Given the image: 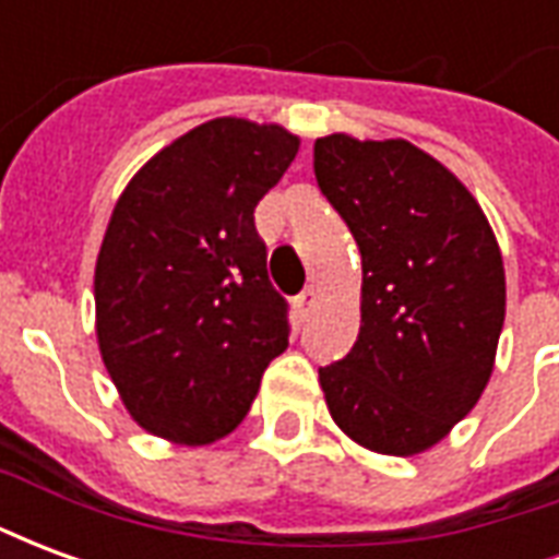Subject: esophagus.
I'll return each mask as SVG.
<instances>
[{
  "instance_id": "esophagus-1",
  "label": "esophagus",
  "mask_w": 559,
  "mask_h": 559,
  "mask_svg": "<svg viewBox=\"0 0 559 559\" xmlns=\"http://www.w3.org/2000/svg\"><path fill=\"white\" fill-rule=\"evenodd\" d=\"M320 299V290L317 287H305L296 299H293V305H296V311H299V317H308V311L314 308V302Z\"/></svg>"
}]
</instances>
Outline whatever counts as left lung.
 <instances>
[{
	"instance_id": "1",
	"label": "left lung",
	"mask_w": 559,
	"mask_h": 559,
	"mask_svg": "<svg viewBox=\"0 0 559 559\" xmlns=\"http://www.w3.org/2000/svg\"><path fill=\"white\" fill-rule=\"evenodd\" d=\"M314 176L362 254L359 338L320 368L329 413L377 455L428 452L491 380L506 317L497 236L455 173L411 140L317 138Z\"/></svg>"
}]
</instances>
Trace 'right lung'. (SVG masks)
<instances>
[{
  "mask_svg": "<svg viewBox=\"0 0 559 559\" xmlns=\"http://www.w3.org/2000/svg\"><path fill=\"white\" fill-rule=\"evenodd\" d=\"M296 152L287 128L221 116L152 155L116 200L95 263V335L148 433L227 437L287 350V302L269 284L254 209Z\"/></svg>",
  "mask_w": 559,
  "mask_h": 559,
  "instance_id": "1",
  "label": "right lung"
}]
</instances>
